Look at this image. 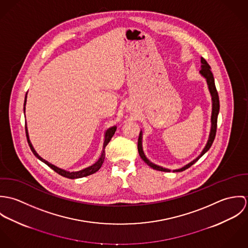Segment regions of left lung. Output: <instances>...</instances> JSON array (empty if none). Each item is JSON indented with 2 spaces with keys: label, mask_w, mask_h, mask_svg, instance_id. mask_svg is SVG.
<instances>
[{
  "label": "left lung",
  "mask_w": 248,
  "mask_h": 248,
  "mask_svg": "<svg viewBox=\"0 0 248 248\" xmlns=\"http://www.w3.org/2000/svg\"><path fill=\"white\" fill-rule=\"evenodd\" d=\"M201 62H202V69L200 71V73L202 77H204L206 79V83H207V86H208V90L210 92V94H211V97H212V114H211V130H210V134H209V138H208V140L207 143L205 145V147L203 148V150L202 151L201 155L195 158L193 161L189 162L188 164H186L185 166H183L182 168L180 169H176V170H173V172H181V171H184L186 169H188L189 167H191L194 163H196L209 149L210 147L212 146L213 141L215 140V137H216V132H217V114H218V111H219V100H218V94H217V89H216V86H215V79H214V76H213L212 71H211V68L210 66L208 65V63L206 62V60L204 58H201ZM142 131H140V137H139V141H138V149H139V153H140V155L142 159L144 160V162L149 165L151 168L155 169V170H157V171H162V172H170L171 170L167 169V168H163L161 166H158L153 162H151L145 155L144 152H143V147H142Z\"/></svg>",
  "instance_id": "obj_1"
}]
</instances>
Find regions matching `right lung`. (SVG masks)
Instances as JSON below:
<instances>
[{
  "mask_svg": "<svg viewBox=\"0 0 248 248\" xmlns=\"http://www.w3.org/2000/svg\"><path fill=\"white\" fill-rule=\"evenodd\" d=\"M26 103H27V94H26L25 103H24V112H26ZM115 131H116V126H112V127H110V128H108V129L107 130L106 133H105V140H104V143H103V150H102V153H101L100 157L98 158V160H97L95 163H93V165H91V166H89V167H87V168H85V169H83V170L76 171V172H70V171H66V170H64V169H61V168H59V167H57V166H55V165L49 163L48 161H46V159H44L43 157H41V156L36 153V151L34 150V148H33L31 142L30 140L29 132H28V127H27V125H26V134H27L28 142H29V145H30V147H31V151H32V153L34 154V155H35L36 157H37L38 159H40L41 161H43L44 163H46L48 167H50L53 171H55L56 173H58V174L61 175L62 177H68V178H71V179L80 178V177H87V176L93 175V174H94L95 172H97V171L101 168V166H102V164H103V162H104V159H105V148H106L108 143L111 140V138H112V136L114 135Z\"/></svg>",
  "mask_w": 248,
  "mask_h": 248,
  "instance_id": "right-lung-1",
  "label": "right lung"
}]
</instances>
